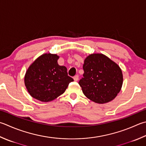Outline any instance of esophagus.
I'll return each instance as SVG.
<instances>
[{"label":"esophagus","mask_w":146,"mask_h":146,"mask_svg":"<svg viewBox=\"0 0 146 146\" xmlns=\"http://www.w3.org/2000/svg\"><path fill=\"white\" fill-rule=\"evenodd\" d=\"M78 79H79L78 75H76V76H75L74 77V80L75 81H78Z\"/></svg>","instance_id":"1"}]
</instances>
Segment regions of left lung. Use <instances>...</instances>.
I'll list each match as a JSON object with an SVG mask.
<instances>
[{
	"label": "left lung",
	"instance_id": "obj_1",
	"mask_svg": "<svg viewBox=\"0 0 146 146\" xmlns=\"http://www.w3.org/2000/svg\"><path fill=\"white\" fill-rule=\"evenodd\" d=\"M83 70V78L79 84L84 95L94 102H109L121 89V69L104 54L94 53L88 56L84 60Z\"/></svg>",
	"mask_w": 146,
	"mask_h": 146
}]
</instances>
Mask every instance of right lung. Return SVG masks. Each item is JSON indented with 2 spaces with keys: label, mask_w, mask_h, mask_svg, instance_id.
<instances>
[{
  "label": "right lung",
  "mask_w": 146,
  "mask_h": 146,
  "mask_svg": "<svg viewBox=\"0 0 146 146\" xmlns=\"http://www.w3.org/2000/svg\"><path fill=\"white\" fill-rule=\"evenodd\" d=\"M59 56L45 53L30 65L25 76V84L33 98L41 102L52 101L63 94L74 79L67 68L58 64Z\"/></svg>",
  "instance_id": "obj_1"
}]
</instances>
